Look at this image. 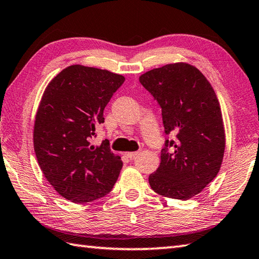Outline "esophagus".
Here are the masks:
<instances>
[{
	"mask_svg": "<svg viewBox=\"0 0 259 259\" xmlns=\"http://www.w3.org/2000/svg\"><path fill=\"white\" fill-rule=\"evenodd\" d=\"M123 155H124V157H126V158L133 159V158H135L137 155H138V152H137V151H135V152H124Z\"/></svg>",
	"mask_w": 259,
	"mask_h": 259,
	"instance_id": "34e87169",
	"label": "esophagus"
}]
</instances>
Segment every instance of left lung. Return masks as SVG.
Segmentation results:
<instances>
[{"label": "left lung", "mask_w": 259, "mask_h": 259, "mask_svg": "<svg viewBox=\"0 0 259 259\" xmlns=\"http://www.w3.org/2000/svg\"><path fill=\"white\" fill-rule=\"evenodd\" d=\"M140 83L161 107L166 140L160 164L149 176L157 194L188 200L221 170L226 137L221 104L210 82L194 65L177 62L152 69Z\"/></svg>", "instance_id": "obj_1"}]
</instances>
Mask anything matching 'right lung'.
<instances>
[{
	"label": "right lung",
	"instance_id": "1",
	"mask_svg": "<svg viewBox=\"0 0 259 259\" xmlns=\"http://www.w3.org/2000/svg\"><path fill=\"white\" fill-rule=\"evenodd\" d=\"M124 76L82 64L63 69L49 82L38 104L33 146L46 179L59 195L76 203L108 195L122 161L106 141L90 140L104 122L103 110Z\"/></svg>",
	"mask_w": 259,
	"mask_h": 259
}]
</instances>
